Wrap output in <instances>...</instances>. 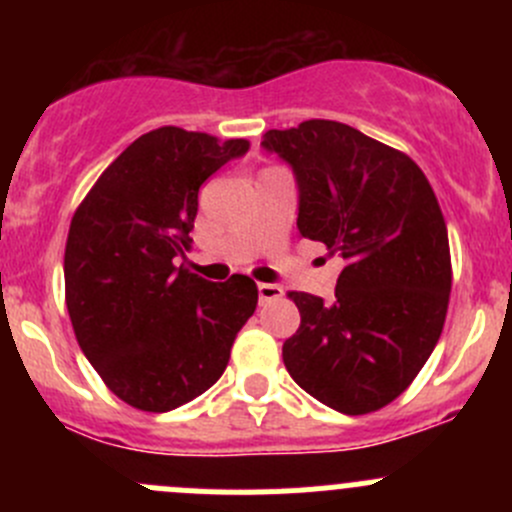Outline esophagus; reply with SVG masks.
<instances>
[{
	"instance_id": "obj_1",
	"label": "esophagus",
	"mask_w": 512,
	"mask_h": 512,
	"mask_svg": "<svg viewBox=\"0 0 512 512\" xmlns=\"http://www.w3.org/2000/svg\"><path fill=\"white\" fill-rule=\"evenodd\" d=\"M257 294H260V304H267L272 302V299H280L282 294H285V289L280 285H267V282H260V285H257Z\"/></svg>"
}]
</instances>
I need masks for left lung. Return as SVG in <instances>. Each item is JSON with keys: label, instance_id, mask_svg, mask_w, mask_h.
<instances>
[{"label": "left lung", "instance_id": "obj_1", "mask_svg": "<svg viewBox=\"0 0 512 512\" xmlns=\"http://www.w3.org/2000/svg\"><path fill=\"white\" fill-rule=\"evenodd\" d=\"M299 188V237L339 255L334 302L289 292L299 329L282 359L307 394L347 416L404 394L443 332L451 250L441 205L406 153L339 121L267 131Z\"/></svg>", "mask_w": 512, "mask_h": 512}]
</instances>
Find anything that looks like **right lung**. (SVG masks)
I'll list each match as a JSON object with an SVG mask.
<instances>
[{"label": "right lung", "mask_w": 512, "mask_h": 512, "mask_svg": "<svg viewBox=\"0 0 512 512\" xmlns=\"http://www.w3.org/2000/svg\"><path fill=\"white\" fill-rule=\"evenodd\" d=\"M247 148L178 126L143 133L71 218L64 282L76 342L133 409L163 414L208 391L255 312L250 277L215 285L175 267L193 242L200 185Z\"/></svg>", "instance_id": "add662e5"}]
</instances>
